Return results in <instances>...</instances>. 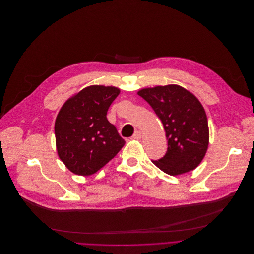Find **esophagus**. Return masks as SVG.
<instances>
[{"instance_id":"esophagus-1","label":"esophagus","mask_w":254,"mask_h":254,"mask_svg":"<svg viewBox=\"0 0 254 254\" xmlns=\"http://www.w3.org/2000/svg\"><path fill=\"white\" fill-rule=\"evenodd\" d=\"M142 138V133L140 131H136L133 135V139H136V140H139Z\"/></svg>"}]
</instances>
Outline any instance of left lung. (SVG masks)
<instances>
[{"instance_id":"obj_1","label":"left lung","mask_w":254,"mask_h":254,"mask_svg":"<svg viewBox=\"0 0 254 254\" xmlns=\"http://www.w3.org/2000/svg\"><path fill=\"white\" fill-rule=\"evenodd\" d=\"M161 120L168 142L164 157L152 161L166 174L176 176L195 169L209 144V128L200 101L185 88L171 84L138 91Z\"/></svg>"}]
</instances>
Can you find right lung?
<instances>
[{
  "mask_svg": "<svg viewBox=\"0 0 254 254\" xmlns=\"http://www.w3.org/2000/svg\"><path fill=\"white\" fill-rule=\"evenodd\" d=\"M120 89L92 85L69 98L55 121L58 156L74 174L89 176L105 166L124 146V139L107 120Z\"/></svg>",
  "mask_w": 254,
  "mask_h": 254,
  "instance_id": "right-lung-1",
  "label": "right lung"
}]
</instances>
